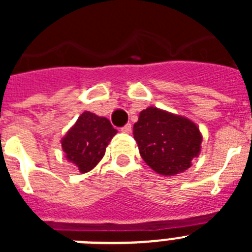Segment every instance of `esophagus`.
Returning <instances> with one entry per match:
<instances>
[{
  "label": "esophagus",
  "instance_id": "34e87169",
  "mask_svg": "<svg viewBox=\"0 0 252 252\" xmlns=\"http://www.w3.org/2000/svg\"><path fill=\"white\" fill-rule=\"evenodd\" d=\"M131 130H132V127H131V125H130V124L125 125L124 127L121 128L122 132H125V133H130V132H131Z\"/></svg>",
  "mask_w": 252,
  "mask_h": 252
}]
</instances>
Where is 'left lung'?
<instances>
[{
    "label": "left lung",
    "instance_id": "left-lung-1",
    "mask_svg": "<svg viewBox=\"0 0 252 252\" xmlns=\"http://www.w3.org/2000/svg\"><path fill=\"white\" fill-rule=\"evenodd\" d=\"M140 155L155 173L174 177L190 168L202 150V133L192 120L148 107L133 125Z\"/></svg>",
    "mask_w": 252,
    "mask_h": 252
}]
</instances>
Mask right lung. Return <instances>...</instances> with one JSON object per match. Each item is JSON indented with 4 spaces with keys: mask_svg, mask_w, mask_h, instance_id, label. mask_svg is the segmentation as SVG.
<instances>
[{
    "mask_svg": "<svg viewBox=\"0 0 252 252\" xmlns=\"http://www.w3.org/2000/svg\"><path fill=\"white\" fill-rule=\"evenodd\" d=\"M116 133L110 120L84 111L60 140L64 157L82 174L88 173L101 161Z\"/></svg>",
    "mask_w": 252,
    "mask_h": 252,
    "instance_id": "1",
    "label": "right lung"
}]
</instances>
